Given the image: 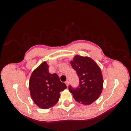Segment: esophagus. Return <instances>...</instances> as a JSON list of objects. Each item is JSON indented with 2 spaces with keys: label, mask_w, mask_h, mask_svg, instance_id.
Returning <instances> with one entry per match:
<instances>
[{
  "label": "esophagus",
  "mask_w": 131,
  "mask_h": 131,
  "mask_svg": "<svg viewBox=\"0 0 131 131\" xmlns=\"http://www.w3.org/2000/svg\"><path fill=\"white\" fill-rule=\"evenodd\" d=\"M65 83H66V85L67 86H68V85H69V81H68V80H67L66 81H65Z\"/></svg>",
  "instance_id": "esophagus-1"
}]
</instances>
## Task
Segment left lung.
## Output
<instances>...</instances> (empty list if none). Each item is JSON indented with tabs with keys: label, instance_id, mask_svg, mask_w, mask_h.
Instances as JSON below:
<instances>
[{
	"label": "left lung",
	"instance_id": "obj_1",
	"mask_svg": "<svg viewBox=\"0 0 131 131\" xmlns=\"http://www.w3.org/2000/svg\"><path fill=\"white\" fill-rule=\"evenodd\" d=\"M79 79L76 88L69 85L68 89L76 102L82 104H92L102 92L103 79L99 67L92 59L76 55L71 61Z\"/></svg>",
	"mask_w": 131,
	"mask_h": 131
}]
</instances>
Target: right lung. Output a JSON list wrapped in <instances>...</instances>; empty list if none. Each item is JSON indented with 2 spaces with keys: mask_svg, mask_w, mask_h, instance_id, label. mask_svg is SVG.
I'll return each mask as SVG.
<instances>
[{
  "mask_svg": "<svg viewBox=\"0 0 131 131\" xmlns=\"http://www.w3.org/2000/svg\"><path fill=\"white\" fill-rule=\"evenodd\" d=\"M66 88L57 74L49 72L46 61L33 71L29 81L32 99L42 109H48L56 104L60 97V92Z\"/></svg>",
  "mask_w": 131,
  "mask_h": 131,
  "instance_id": "obj_1",
  "label": "right lung"
}]
</instances>
